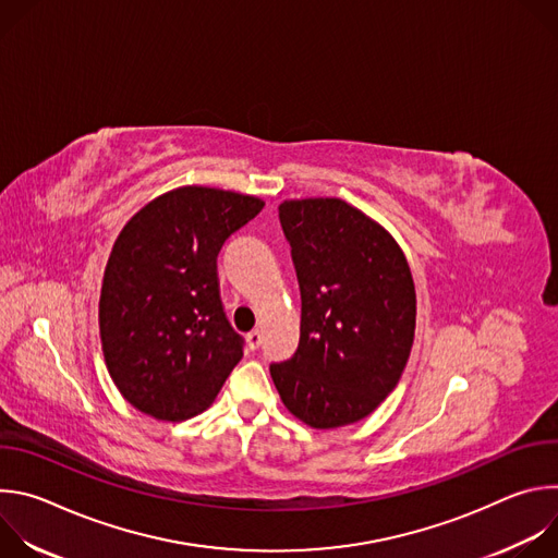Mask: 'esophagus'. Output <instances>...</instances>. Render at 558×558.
Wrapping results in <instances>:
<instances>
[{"instance_id":"1","label":"esophagus","mask_w":558,"mask_h":558,"mask_svg":"<svg viewBox=\"0 0 558 558\" xmlns=\"http://www.w3.org/2000/svg\"><path fill=\"white\" fill-rule=\"evenodd\" d=\"M260 344H263V333H260L258 329H254L252 333H247V347H250L252 351L260 349Z\"/></svg>"}]
</instances>
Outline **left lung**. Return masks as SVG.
Instances as JSON below:
<instances>
[{"label":"left lung","instance_id":"left-lung-1","mask_svg":"<svg viewBox=\"0 0 558 558\" xmlns=\"http://www.w3.org/2000/svg\"><path fill=\"white\" fill-rule=\"evenodd\" d=\"M302 315L291 360L271 364L287 411L317 430L368 417L409 362L417 298L395 238L342 198L282 201Z\"/></svg>","mask_w":558,"mask_h":558}]
</instances>
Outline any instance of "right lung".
Wrapping results in <instances>:
<instances>
[{"label": "right lung", "mask_w": 558, "mask_h": 558, "mask_svg": "<svg viewBox=\"0 0 558 558\" xmlns=\"http://www.w3.org/2000/svg\"><path fill=\"white\" fill-rule=\"evenodd\" d=\"M265 201L185 185L141 207L112 245L99 298L108 373L125 400L158 422L203 413L243 357L227 323L216 258Z\"/></svg>", "instance_id": "right-lung-1"}]
</instances>
